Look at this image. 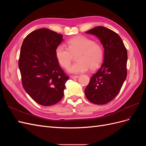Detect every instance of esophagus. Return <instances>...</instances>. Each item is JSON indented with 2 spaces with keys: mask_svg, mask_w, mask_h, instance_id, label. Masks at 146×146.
<instances>
[{
  "mask_svg": "<svg viewBox=\"0 0 146 146\" xmlns=\"http://www.w3.org/2000/svg\"><path fill=\"white\" fill-rule=\"evenodd\" d=\"M70 77L71 78H77L78 77V76H70Z\"/></svg>",
  "mask_w": 146,
  "mask_h": 146,
  "instance_id": "1",
  "label": "esophagus"
}]
</instances>
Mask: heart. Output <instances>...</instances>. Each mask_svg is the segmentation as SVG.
<instances>
[{
    "label": "heart",
    "instance_id": "b5f03b06",
    "mask_svg": "<svg viewBox=\"0 0 146 146\" xmlns=\"http://www.w3.org/2000/svg\"><path fill=\"white\" fill-rule=\"evenodd\" d=\"M67 48L59 45L55 48L56 59L61 66L67 69L71 63L73 56H76L77 62L69 68L72 73H80L89 69L95 70L102 63L104 50L100 43L85 36H77L66 42Z\"/></svg>",
    "mask_w": 146,
    "mask_h": 146
}]
</instances>
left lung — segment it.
Listing matches in <instances>:
<instances>
[{
	"mask_svg": "<svg viewBox=\"0 0 146 146\" xmlns=\"http://www.w3.org/2000/svg\"><path fill=\"white\" fill-rule=\"evenodd\" d=\"M86 33L98 37L105 50L104 62L91 78L85 90V96L94 104H106L117 95L127 77V48L118 34L103 26Z\"/></svg>",
	"mask_w": 146,
	"mask_h": 146,
	"instance_id": "1",
	"label": "left lung"
}]
</instances>
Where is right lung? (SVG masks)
<instances>
[{"mask_svg": "<svg viewBox=\"0 0 146 146\" xmlns=\"http://www.w3.org/2000/svg\"><path fill=\"white\" fill-rule=\"evenodd\" d=\"M62 41V35L39 29L29 33L22 44L19 58L22 84L39 105H54L64 96L69 77L60 68L55 54Z\"/></svg>", "mask_w": 146, "mask_h": 146, "instance_id": "obj_1", "label": "right lung"}]
</instances>
